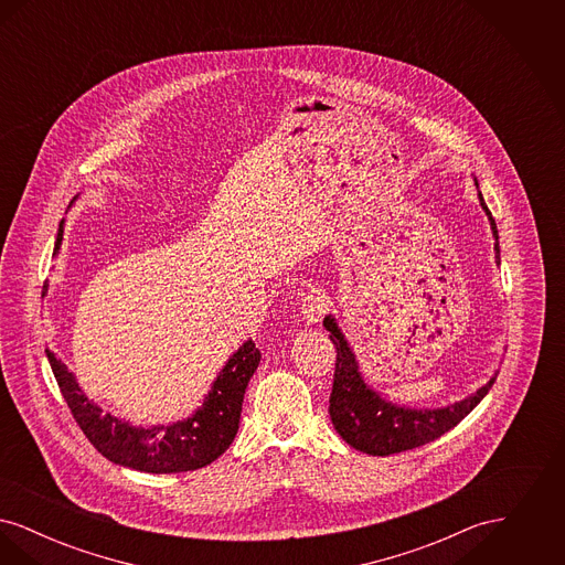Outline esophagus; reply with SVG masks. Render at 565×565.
<instances>
[{
  "label": "esophagus",
  "mask_w": 565,
  "mask_h": 565,
  "mask_svg": "<svg viewBox=\"0 0 565 565\" xmlns=\"http://www.w3.org/2000/svg\"><path fill=\"white\" fill-rule=\"evenodd\" d=\"M302 318L309 323L322 322L323 316L328 313V298L322 295H307L300 305Z\"/></svg>",
  "instance_id": "obj_1"
}]
</instances>
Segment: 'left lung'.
Listing matches in <instances>:
<instances>
[{"label":"left lung","mask_w":565,"mask_h":565,"mask_svg":"<svg viewBox=\"0 0 565 565\" xmlns=\"http://www.w3.org/2000/svg\"><path fill=\"white\" fill-rule=\"evenodd\" d=\"M479 199H481L484 214L489 215V224L495 237V258L500 260L495 220L487 210L481 192H479ZM323 326L326 330H330V341L337 348V366H334V381H332V394H330L332 426L343 436L348 445L369 456L403 454L440 438L445 431L456 428L457 424L483 401L495 381V376H491L481 390L445 408H431V411L430 408H424V411L404 408L398 404L383 401L364 383L355 355L350 350L343 332L334 322V318L326 316Z\"/></svg>","instance_id":"obj_1"}]
</instances>
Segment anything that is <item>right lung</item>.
<instances>
[{
  "label": "right lung",
  "mask_w": 565,
  "mask_h": 565,
  "mask_svg": "<svg viewBox=\"0 0 565 565\" xmlns=\"http://www.w3.org/2000/svg\"><path fill=\"white\" fill-rule=\"evenodd\" d=\"M61 242L63 222L58 224L54 254L58 252ZM46 355L58 390L90 445L118 466L152 475L203 468L231 447L239 430L245 387L260 364V351L256 350L254 341H245L220 371L212 392L192 417L146 430L134 428L90 403L82 394L76 376L67 371L53 351L46 350Z\"/></svg>",
  "instance_id": "right-lung-1"
}]
</instances>
